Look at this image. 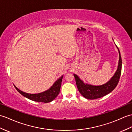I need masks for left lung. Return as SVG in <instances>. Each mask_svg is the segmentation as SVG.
Returning <instances> with one entry per match:
<instances>
[{"instance_id": "8db88e82", "label": "left lung", "mask_w": 132, "mask_h": 132, "mask_svg": "<svg viewBox=\"0 0 132 132\" xmlns=\"http://www.w3.org/2000/svg\"><path fill=\"white\" fill-rule=\"evenodd\" d=\"M116 47L118 48L119 54L118 69L111 79L106 83L101 85L88 84L84 82L77 75L73 74L79 92L85 98L88 100H94L102 97L111 92L117 86L121 75L122 61L120 51L117 46L116 45Z\"/></svg>"}]
</instances>
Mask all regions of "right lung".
<instances>
[{
    "mask_svg": "<svg viewBox=\"0 0 132 132\" xmlns=\"http://www.w3.org/2000/svg\"><path fill=\"white\" fill-rule=\"evenodd\" d=\"M62 75L59 79L54 82L53 85L48 90L43 92L39 93L37 94H30L21 91L19 89L17 88L14 85L15 88L17 90L22 96L25 97L31 100L32 101H35V102H44V103H48L51 102V101H53L56 98V97L59 95L60 88L61 86V82L62 80Z\"/></svg>",
    "mask_w": 132,
    "mask_h": 132,
    "instance_id": "1",
    "label": "right lung"
}]
</instances>
